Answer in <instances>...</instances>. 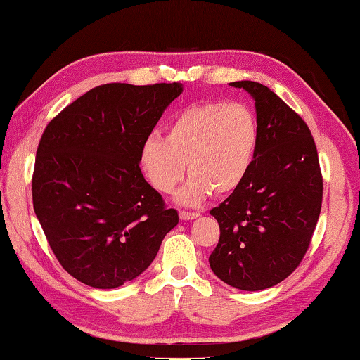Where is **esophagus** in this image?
Masks as SVG:
<instances>
[{"label":"esophagus","mask_w":360,"mask_h":360,"mask_svg":"<svg viewBox=\"0 0 360 360\" xmlns=\"http://www.w3.org/2000/svg\"><path fill=\"white\" fill-rule=\"evenodd\" d=\"M179 217H181V220H193V219L200 217V212L184 211V209H182V211H179Z\"/></svg>","instance_id":"1"}]
</instances>
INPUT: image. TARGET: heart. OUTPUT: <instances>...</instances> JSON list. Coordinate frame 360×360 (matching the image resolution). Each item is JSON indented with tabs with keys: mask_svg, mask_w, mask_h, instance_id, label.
I'll use <instances>...</instances> for the list:
<instances>
[{
	"mask_svg": "<svg viewBox=\"0 0 360 360\" xmlns=\"http://www.w3.org/2000/svg\"><path fill=\"white\" fill-rule=\"evenodd\" d=\"M259 146V122L245 103L201 102L186 107L167 126L165 139L149 136L140 149V165L154 188L178 193L182 205H198L212 192L230 195L250 174Z\"/></svg>",
	"mask_w": 360,
	"mask_h": 360,
	"instance_id": "heart-1",
	"label": "heart"
}]
</instances>
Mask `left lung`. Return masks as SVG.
<instances>
[{
    "label": "left lung",
    "mask_w": 360,
    "mask_h": 360,
    "mask_svg": "<svg viewBox=\"0 0 360 360\" xmlns=\"http://www.w3.org/2000/svg\"><path fill=\"white\" fill-rule=\"evenodd\" d=\"M255 99L259 146L250 174L211 209L220 239L212 272L244 291L271 288L296 271L309 250L323 202V174L305 121L257 82H234Z\"/></svg>",
    "instance_id": "left-lung-1"
}]
</instances>
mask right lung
I'll return each mask as SVG.
<instances>
[{
	"label": "right lung",
	"instance_id": "1",
	"mask_svg": "<svg viewBox=\"0 0 360 360\" xmlns=\"http://www.w3.org/2000/svg\"><path fill=\"white\" fill-rule=\"evenodd\" d=\"M181 83L89 89L51 120L39 141L32 206L56 259L72 277L110 290L146 271L176 209L148 184L140 149Z\"/></svg>",
	"mask_w": 360,
	"mask_h": 360
}]
</instances>
